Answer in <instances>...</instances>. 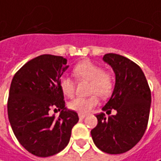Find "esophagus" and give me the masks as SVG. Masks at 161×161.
Returning a JSON list of instances; mask_svg holds the SVG:
<instances>
[{"mask_svg":"<svg viewBox=\"0 0 161 161\" xmlns=\"http://www.w3.org/2000/svg\"><path fill=\"white\" fill-rule=\"evenodd\" d=\"M79 117H80V120H82V119H84V118L86 117V114H79Z\"/></svg>","mask_w":161,"mask_h":161,"instance_id":"obj_1","label":"esophagus"}]
</instances>
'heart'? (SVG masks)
Wrapping results in <instances>:
<instances>
[{
	"label": "heart",
	"instance_id": "1",
	"mask_svg": "<svg viewBox=\"0 0 161 161\" xmlns=\"http://www.w3.org/2000/svg\"><path fill=\"white\" fill-rule=\"evenodd\" d=\"M72 73L78 80H85L90 82L89 97H76L68 103V108L76 111L79 114H88L91 109L98 104V97L108 98L113 93L114 80L113 75L108 71H103L100 65L97 64L90 60H83L74 66ZM60 89L63 94L67 97H71L75 91V84L68 77H63L60 80Z\"/></svg>",
	"mask_w": 161,
	"mask_h": 161
}]
</instances>
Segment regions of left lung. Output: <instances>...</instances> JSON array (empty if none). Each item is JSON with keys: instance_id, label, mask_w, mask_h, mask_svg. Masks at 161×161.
Listing matches in <instances>:
<instances>
[{"instance_id": "obj_1", "label": "left lung", "mask_w": 161, "mask_h": 161, "mask_svg": "<svg viewBox=\"0 0 161 161\" xmlns=\"http://www.w3.org/2000/svg\"><path fill=\"white\" fill-rule=\"evenodd\" d=\"M104 62L115 74L114 91L102 108L107 114L112 109L114 115L108 118L97 114V125L91 130L95 145L109 154H121L136 145L148 125L152 95L145 75L139 65L116 53H107Z\"/></svg>"}]
</instances>
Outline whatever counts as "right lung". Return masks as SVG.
<instances>
[{"label": "right lung", "mask_w": 161, "mask_h": 161, "mask_svg": "<svg viewBox=\"0 0 161 161\" xmlns=\"http://www.w3.org/2000/svg\"><path fill=\"white\" fill-rule=\"evenodd\" d=\"M68 67L63 56L42 54L23 65L11 80L9 124L19 142L35 156L50 157L63 151L79 121L75 111L65 108L59 85ZM52 107L62 110L57 119L49 114Z\"/></svg>", "instance_id": "add662e5"}]
</instances>
